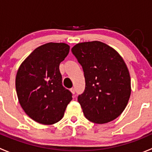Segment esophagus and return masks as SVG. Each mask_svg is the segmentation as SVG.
I'll list each match as a JSON object with an SVG mask.
<instances>
[{
    "instance_id": "34e87169",
    "label": "esophagus",
    "mask_w": 152,
    "mask_h": 152,
    "mask_svg": "<svg viewBox=\"0 0 152 152\" xmlns=\"http://www.w3.org/2000/svg\"><path fill=\"white\" fill-rule=\"evenodd\" d=\"M70 92L72 93V94H75V89L74 88H71V89H70Z\"/></svg>"
}]
</instances>
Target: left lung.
<instances>
[{
	"mask_svg": "<svg viewBox=\"0 0 152 152\" xmlns=\"http://www.w3.org/2000/svg\"><path fill=\"white\" fill-rule=\"evenodd\" d=\"M71 50L85 74V90L78 102L86 118L99 124L117 118L131 95L129 72L123 58L100 41L80 42Z\"/></svg>",
	"mask_w": 152,
	"mask_h": 152,
	"instance_id": "left-lung-1",
	"label": "left lung"
}]
</instances>
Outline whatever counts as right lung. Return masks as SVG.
Returning <instances> with one entry per match:
<instances>
[{"label": "right lung", "mask_w": 152, "mask_h": 152, "mask_svg": "<svg viewBox=\"0 0 152 152\" xmlns=\"http://www.w3.org/2000/svg\"><path fill=\"white\" fill-rule=\"evenodd\" d=\"M63 42H48L33 50L19 67L15 79L23 110L32 120L44 125L63 118L72 93L62 85L59 64L69 53Z\"/></svg>", "instance_id": "obj_1"}]
</instances>
